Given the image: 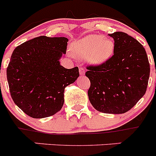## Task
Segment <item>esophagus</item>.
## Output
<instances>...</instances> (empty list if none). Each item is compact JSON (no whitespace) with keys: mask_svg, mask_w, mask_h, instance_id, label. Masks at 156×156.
<instances>
[{"mask_svg":"<svg viewBox=\"0 0 156 156\" xmlns=\"http://www.w3.org/2000/svg\"><path fill=\"white\" fill-rule=\"evenodd\" d=\"M79 71H80V75H84L85 69L83 68V67H80Z\"/></svg>","mask_w":156,"mask_h":156,"instance_id":"esophagus-1","label":"esophagus"}]
</instances>
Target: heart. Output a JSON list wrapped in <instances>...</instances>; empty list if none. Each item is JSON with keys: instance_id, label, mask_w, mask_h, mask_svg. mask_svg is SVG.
<instances>
[{"instance_id": "1", "label": "heart", "mask_w": 156, "mask_h": 156, "mask_svg": "<svg viewBox=\"0 0 156 156\" xmlns=\"http://www.w3.org/2000/svg\"><path fill=\"white\" fill-rule=\"evenodd\" d=\"M115 44L101 35H90L73 43L72 50L80 58L88 57L94 64H101L112 56Z\"/></svg>"}]
</instances>
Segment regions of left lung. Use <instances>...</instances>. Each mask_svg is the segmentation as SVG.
<instances>
[{
	"instance_id": "1",
	"label": "left lung",
	"mask_w": 156,
	"mask_h": 156,
	"mask_svg": "<svg viewBox=\"0 0 156 156\" xmlns=\"http://www.w3.org/2000/svg\"><path fill=\"white\" fill-rule=\"evenodd\" d=\"M114 39L113 55L99 65L87 66L90 81L88 97L96 110L122 114L131 109L145 94L150 65L145 49L123 32L108 34Z\"/></svg>"
}]
</instances>
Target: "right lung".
Listing matches in <instances>:
<instances>
[{"label":"right lung","mask_w":156,"mask_h":156,"mask_svg":"<svg viewBox=\"0 0 156 156\" xmlns=\"http://www.w3.org/2000/svg\"><path fill=\"white\" fill-rule=\"evenodd\" d=\"M68 41L41 36L18 46L11 56L7 68L11 96L32 118L49 117L60 111L65 87L80 76L78 67L68 69L59 63Z\"/></svg>","instance_id":"1"}]
</instances>
